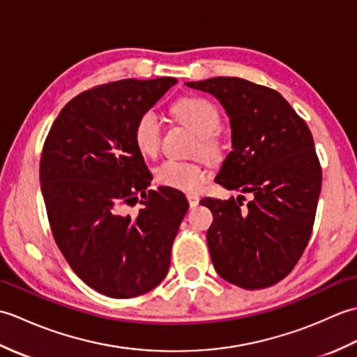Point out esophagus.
<instances>
[{
	"label": "esophagus",
	"mask_w": 357,
	"mask_h": 357,
	"mask_svg": "<svg viewBox=\"0 0 357 357\" xmlns=\"http://www.w3.org/2000/svg\"><path fill=\"white\" fill-rule=\"evenodd\" d=\"M187 199H188V204H190V207H198L199 206V198L198 196L195 195H187Z\"/></svg>",
	"instance_id": "obj_1"
}]
</instances>
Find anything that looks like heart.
<instances>
[{
  "mask_svg": "<svg viewBox=\"0 0 357 357\" xmlns=\"http://www.w3.org/2000/svg\"><path fill=\"white\" fill-rule=\"evenodd\" d=\"M173 113L184 126L199 136V149L206 156L219 153L216 133L221 127L219 112L206 98L188 96L173 105ZM136 147L146 156H153L161 142V121L153 110L144 112L133 128ZM156 183L185 193H198L206 184L208 173L199 164L167 159L155 170Z\"/></svg>",
  "mask_w": 357,
  "mask_h": 357,
  "instance_id": "b5f03b06",
  "label": "heart"
}]
</instances>
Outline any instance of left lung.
Returning a JSON list of instances; mask_svg holds the SVG:
<instances>
[{
    "label": "left lung",
    "instance_id": "8db88e82",
    "mask_svg": "<svg viewBox=\"0 0 357 357\" xmlns=\"http://www.w3.org/2000/svg\"><path fill=\"white\" fill-rule=\"evenodd\" d=\"M185 86L213 95L230 119L231 147L216 176L238 198H206L216 273L245 290L275 285L301 259L313 230L322 170L305 121L276 90L218 77ZM244 192L252 195L247 206Z\"/></svg>",
    "mask_w": 357,
    "mask_h": 357
}]
</instances>
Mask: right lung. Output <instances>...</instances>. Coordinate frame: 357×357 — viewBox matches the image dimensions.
Segmentation results:
<instances>
[{
	"instance_id": "1",
	"label": "right lung",
	"mask_w": 357,
	"mask_h": 357,
	"mask_svg": "<svg viewBox=\"0 0 357 357\" xmlns=\"http://www.w3.org/2000/svg\"><path fill=\"white\" fill-rule=\"evenodd\" d=\"M178 79H121L75 96L45 138L41 192L56 245L98 293L141 296L162 282L188 210L183 192L149 190L151 173L133 139L136 121ZM139 202L135 217L126 207Z\"/></svg>"
}]
</instances>
